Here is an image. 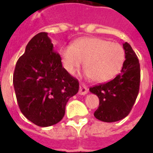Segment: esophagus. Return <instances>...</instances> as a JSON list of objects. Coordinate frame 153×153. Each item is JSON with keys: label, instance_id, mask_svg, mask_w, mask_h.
Masks as SVG:
<instances>
[{"label": "esophagus", "instance_id": "34e87169", "mask_svg": "<svg viewBox=\"0 0 153 153\" xmlns=\"http://www.w3.org/2000/svg\"><path fill=\"white\" fill-rule=\"evenodd\" d=\"M88 92V88L85 84H83V83H80L79 85V95H85L87 94Z\"/></svg>", "mask_w": 153, "mask_h": 153}]
</instances>
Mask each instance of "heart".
Returning a JSON list of instances; mask_svg holds the SVG:
<instances>
[{"label": "heart", "instance_id": "obj_1", "mask_svg": "<svg viewBox=\"0 0 153 153\" xmlns=\"http://www.w3.org/2000/svg\"><path fill=\"white\" fill-rule=\"evenodd\" d=\"M65 69L74 74L84 61L86 76L97 83L113 78L121 70L125 61V51L117 43L97 38H84L72 46H65L60 50Z\"/></svg>", "mask_w": 153, "mask_h": 153}]
</instances>
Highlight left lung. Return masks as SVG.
Here are the masks:
<instances>
[{
    "instance_id": "8db88e82",
    "label": "left lung",
    "mask_w": 153,
    "mask_h": 153,
    "mask_svg": "<svg viewBox=\"0 0 153 153\" xmlns=\"http://www.w3.org/2000/svg\"><path fill=\"white\" fill-rule=\"evenodd\" d=\"M123 48L125 60L120 74L110 82L89 88L99 98V106L94 116L101 121L115 122L126 117L138 97L140 65L128 42L123 44Z\"/></svg>"
}]
</instances>
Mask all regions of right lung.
Returning a JSON list of instances; mask_svg holds the SVG:
<instances>
[{
  "instance_id": "add662e5",
  "label": "right lung",
  "mask_w": 153,
  "mask_h": 153,
  "mask_svg": "<svg viewBox=\"0 0 153 153\" xmlns=\"http://www.w3.org/2000/svg\"><path fill=\"white\" fill-rule=\"evenodd\" d=\"M13 84L19 109L40 127L57 124L79 92V81L63 68L47 33L35 35L15 65Z\"/></svg>"
}]
</instances>
